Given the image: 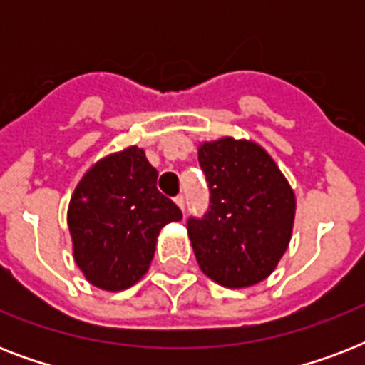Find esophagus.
<instances>
[{"label":"esophagus","instance_id":"obj_1","mask_svg":"<svg viewBox=\"0 0 365 365\" xmlns=\"http://www.w3.org/2000/svg\"><path fill=\"white\" fill-rule=\"evenodd\" d=\"M178 206H180V210H185V199H183V195H178L176 199H174Z\"/></svg>","mask_w":365,"mask_h":365}]
</instances>
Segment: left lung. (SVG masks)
Masks as SVG:
<instances>
[{"label":"left lung","instance_id":"obj_1","mask_svg":"<svg viewBox=\"0 0 365 365\" xmlns=\"http://www.w3.org/2000/svg\"><path fill=\"white\" fill-rule=\"evenodd\" d=\"M210 210L189 220L200 271L223 288H250L271 277L292 240L295 193L269 151L223 136L199 143Z\"/></svg>","mask_w":365,"mask_h":365}]
</instances>
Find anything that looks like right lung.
I'll use <instances>...</instances> for the list:
<instances>
[{"mask_svg":"<svg viewBox=\"0 0 365 365\" xmlns=\"http://www.w3.org/2000/svg\"><path fill=\"white\" fill-rule=\"evenodd\" d=\"M159 172L138 145L98 159L71 193L68 229L77 267L104 292H123L149 271L155 244L182 210L157 189Z\"/></svg>","mask_w":365,"mask_h":365,"instance_id":"obj_1","label":"right lung"}]
</instances>
